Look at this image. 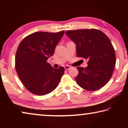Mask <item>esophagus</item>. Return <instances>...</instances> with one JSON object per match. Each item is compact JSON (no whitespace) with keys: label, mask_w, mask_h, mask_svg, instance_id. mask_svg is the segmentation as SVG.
Segmentation results:
<instances>
[{"label":"esophagus","mask_w":128,"mask_h":128,"mask_svg":"<svg viewBox=\"0 0 128 128\" xmlns=\"http://www.w3.org/2000/svg\"><path fill=\"white\" fill-rule=\"evenodd\" d=\"M64 68H65V69H66V70H68V69L71 68V67L69 66H64Z\"/></svg>","instance_id":"1"}]
</instances>
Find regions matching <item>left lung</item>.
<instances>
[{
    "label": "left lung",
    "instance_id": "1",
    "mask_svg": "<svg viewBox=\"0 0 128 128\" xmlns=\"http://www.w3.org/2000/svg\"><path fill=\"white\" fill-rule=\"evenodd\" d=\"M77 46V56L88 60L86 68L77 67L76 81L88 91L103 87L111 78L116 64L114 49L110 39L100 30L79 29L66 32Z\"/></svg>",
    "mask_w": 128,
    "mask_h": 128
}]
</instances>
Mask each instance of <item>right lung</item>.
<instances>
[{"instance_id": "obj_1", "label": "right lung", "mask_w": 128, "mask_h": 128, "mask_svg": "<svg viewBox=\"0 0 128 128\" xmlns=\"http://www.w3.org/2000/svg\"><path fill=\"white\" fill-rule=\"evenodd\" d=\"M64 34L36 32L25 37L17 48L15 68L23 85L30 92L44 95L55 89L64 74L63 66L54 68L47 62Z\"/></svg>"}]
</instances>
